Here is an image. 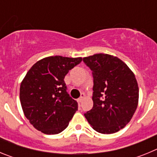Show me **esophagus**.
Listing matches in <instances>:
<instances>
[{"label":"esophagus","mask_w":157,"mask_h":157,"mask_svg":"<svg viewBox=\"0 0 157 157\" xmlns=\"http://www.w3.org/2000/svg\"><path fill=\"white\" fill-rule=\"evenodd\" d=\"M85 94H81V97H80L78 99V102H79V103H81L82 101V100L84 99V98H85Z\"/></svg>","instance_id":"esophagus-1"}]
</instances>
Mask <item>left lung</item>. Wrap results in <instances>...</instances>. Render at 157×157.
<instances>
[{"instance_id":"8db88e82","label":"left lung","mask_w":157,"mask_h":157,"mask_svg":"<svg viewBox=\"0 0 157 157\" xmlns=\"http://www.w3.org/2000/svg\"><path fill=\"white\" fill-rule=\"evenodd\" d=\"M94 77L92 109L84 114L101 134H113L127 125L138 104L139 90L133 71L121 59L105 53L83 58Z\"/></svg>"}]
</instances>
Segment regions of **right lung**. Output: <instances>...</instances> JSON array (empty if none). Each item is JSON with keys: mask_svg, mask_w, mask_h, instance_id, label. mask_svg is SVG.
<instances>
[{"mask_svg": "<svg viewBox=\"0 0 157 157\" xmlns=\"http://www.w3.org/2000/svg\"><path fill=\"white\" fill-rule=\"evenodd\" d=\"M82 57L48 56L34 63L19 89L23 113L33 127L46 134L62 132L69 124L78 103L67 92L64 77Z\"/></svg>", "mask_w": 157, "mask_h": 157, "instance_id": "obj_1", "label": "right lung"}]
</instances>
